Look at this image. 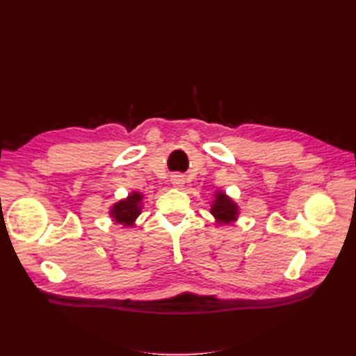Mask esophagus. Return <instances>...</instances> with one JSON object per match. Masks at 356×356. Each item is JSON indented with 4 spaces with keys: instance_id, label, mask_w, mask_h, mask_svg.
<instances>
[{
    "instance_id": "esophagus-1",
    "label": "esophagus",
    "mask_w": 356,
    "mask_h": 356,
    "mask_svg": "<svg viewBox=\"0 0 356 356\" xmlns=\"http://www.w3.org/2000/svg\"><path fill=\"white\" fill-rule=\"evenodd\" d=\"M184 184H186V178L182 177V175H174V177H172V186H174V187L181 188V187H184Z\"/></svg>"
}]
</instances>
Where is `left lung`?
I'll use <instances>...</instances> for the list:
<instances>
[{"label":"left lung","mask_w":356,"mask_h":356,"mask_svg":"<svg viewBox=\"0 0 356 356\" xmlns=\"http://www.w3.org/2000/svg\"><path fill=\"white\" fill-rule=\"evenodd\" d=\"M213 202L211 204V213L215 218L217 225L233 224L239 217V207L232 197L225 195L224 191H215Z\"/></svg>","instance_id":"1"}]
</instances>
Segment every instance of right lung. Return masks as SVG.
Returning <instances> with one entry per match:
<instances>
[{"instance_id": "1", "label": "right lung", "mask_w": 356, "mask_h": 356, "mask_svg": "<svg viewBox=\"0 0 356 356\" xmlns=\"http://www.w3.org/2000/svg\"><path fill=\"white\" fill-rule=\"evenodd\" d=\"M143 193L131 191L126 199L118 200L110 207V217L114 222L122 224L123 227H134L139 213L143 212Z\"/></svg>"}]
</instances>
